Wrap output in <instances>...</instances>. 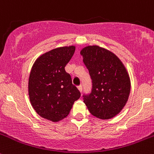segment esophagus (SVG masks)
I'll use <instances>...</instances> for the list:
<instances>
[{"label": "esophagus", "mask_w": 154, "mask_h": 154, "mask_svg": "<svg viewBox=\"0 0 154 154\" xmlns=\"http://www.w3.org/2000/svg\"><path fill=\"white\" fill-rule=\"evenodd\" d=\"M77 88H78L79 91H80V92H82V91H83V86H82L81 85H80V86H79L78 87H77Z\"/></svg>", "instance_id": "34e87169"}]
</instances>
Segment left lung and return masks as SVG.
Returning <instances> with one entry per match:
<instances>
[{"label": "left lung", "instance_id": "1", "mask_svg": "<svg viewBox=\"0 0 154 154\" xmlns=\"http://www.w3.org/2000/svg\"><path fill=\"white\" fill-rule=\"evenodd\" d=\"M92 79V92L83 95V102L94 117L107 120L118 114L130 93L129 74L118 57L98 46L80 51Z\"/></svg>", "mask_w": 154, "mask_h": 154}]
</instances>
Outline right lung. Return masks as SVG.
Listing matches in <instances>:
<instances>
[{
    "label": "right lung",
    "instance_id": "1",
    "mask_svg": "<svg viewBox=\"0 0 154 154\" xmlns=\"http://www.w3.org/2000/svg\"><path fill=\"white\" fill-rule=\"evenodd\" d=\"M74 51V46L53 49L37 58L31 68L28 95L33 108L43 118L53 122L63 120L80 97L65 70Z\"/></svg>",
    "mask_w": 154,
    "mask_h": 154
}]
</instances>
